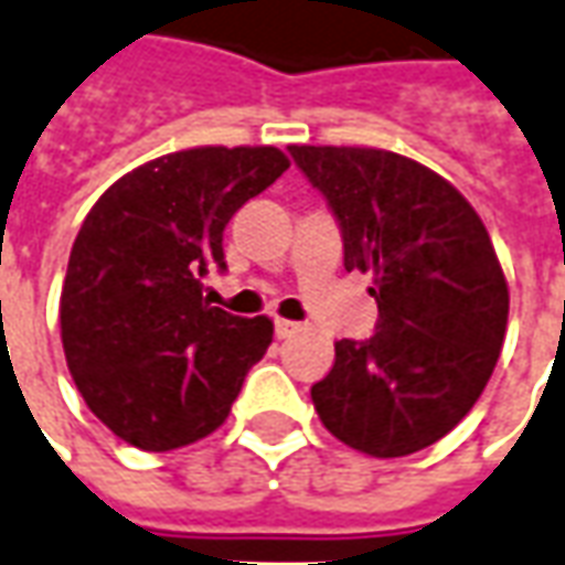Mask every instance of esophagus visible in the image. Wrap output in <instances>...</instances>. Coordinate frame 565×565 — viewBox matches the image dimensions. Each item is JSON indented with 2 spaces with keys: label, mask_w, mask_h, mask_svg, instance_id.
Instances as JSON below:
<instances>
[{
  "label": "esophagus",
  "mask_w": 565,
  "mask_h": 565,
  "mask_svg": "<svg viewBox=\"0 0 565 565\" xmlns=\"http://www.w3.org/2000/svg\"><path fill=\"white\" fill-rule=\"evenodd\" d=\"M296 327H299V323L287 321V318H278V321H275V333H278V339H287L290 333H296Z\"/></svg>",
  "instance_id": "1"
}]
</instances>
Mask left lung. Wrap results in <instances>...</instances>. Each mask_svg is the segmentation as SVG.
Masks as SVG:
<instances>
[{
	"instance_id": "left-lung-1",
	"label": "left lung",
	"mask_w": 565,
	"mask_h": 565,
	"mask_svg": "<svg viewBox=\"0 0 565 565\" xmlns=\"http://www.w3.org/2000/svg\"><path fill=\"white\" fill-rule=\"evenodd\" d=\"M342 228L345 269L373 275L379 323L339 339L311 385L323 428L373 459L431 447L459 425L495 370L508 281L459 189L419 161L366 146H290Z\"/></svg>"
}]
</instances>
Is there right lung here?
Instances as JSON below:
<instances>
[{
    "instance_id": "1",
    "label": "right lung",
    "mask_w": 565,
    "mask_h": 565,
    "mask_svg": "<svg viewBox=\"0 0 565 565\" xmlns=\"http://www.w3.org/2000/svg\"><path fill=\"white\" fill-rule=\"evenodd\" d=\"M290 159L275 146H199L134 168L78 228L61 294L66 366L88 409L146 452L189 447L226 422L266 354V315L207 306L223 228Z\"/></svg>"
}]
</instances>
